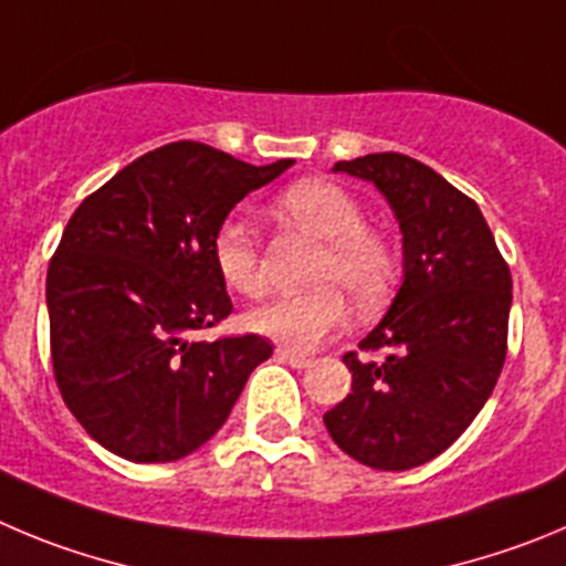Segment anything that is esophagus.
<instances>
[{
  "label": "esophagus",
  "instance_id": "1",
  "mask_svg": "<svg viewBox=\"0 0 566 566\" xmlns=\"http://www.w3.org/2000/svg\"><path fill=\"white\" fill-rule=\"evenodd\" d=\"M276 357H279V363H284V366H290V368H310V357L307 355H298V352H290V348H276Z\"/></svg>",
  "mask_w": 566,
  "mask_h": 566
}]
</instances>
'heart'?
<instances>
[{
	"mask_svg": "<svg viewBox=\"0 0 566 566\" xmlns=\"http://www.w3.org/2000/svg\"><path fill=\"white\" fill-rule=\"evenodd\" d=\"M284 220L324 240L307 293L276 295L248 313V329L290 352H310L340 332L348 321V298L363 313H374L388 298L396 276V259L377 231L366 229V211L340 184L307 178L276 198ZM211 262L226 287L240 295L262 290V268L253 231L245 220L229 218L211 237Z\"/></svg>",
	"mask_w": 566,
	"mask_h": 566,
	"instance_id": "b5f03b06",
	"label": "heart"
}]
</instances>
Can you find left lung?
Returning <instances> with one entry per match:
<instances>
[{
	"instance_id": "obj_1",
	"label": "left lung",
	"mask_w": 566,
	"mask_h": 566,
	"mask_svg": "<svg viewBox=\"0 0 566 566\" xmlns=\"http://www.w3.org/2000/svg\"><path fill=\"white\" fill-rule=\"evenodd\" d=\"M374 184L402 231V284L360 340L382 360L343 357L352 394L324 413L348 458L405 472L441 455L483 410L505 363L511 271L472 198L402 153L337 161Z\"/></svg>"
}]
</instances>
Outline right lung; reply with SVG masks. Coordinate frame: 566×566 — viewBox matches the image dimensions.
<instances>
[{
	"label": "right lung",
	"mask_w": 566,
	"mask_h": 566,
	"mask_svg": "<svg viewBox=\"0 0 566 566\" xmlns=\"http://www.w3.org/2000/svg\"><path fill=\"white\" fill-rule=\"evenodd\" d=\"M293 164L253 167L172 142L77 206L46 271L52 368L66 408L108 452L134 463L187 458L273 355L259 335H189L231 313L211 262L218 226Z\"/></svg>",
	"instance_id": "right-lung-1"
}]
</instances>
